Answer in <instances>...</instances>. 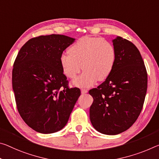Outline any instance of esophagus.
<instances>
[{"label": "esophagus", "instance_id": "34e87169", "mask_svg": "<svg viewBox=\"0 0 159 159\" xmlns=\"http://www.w3.org/2000/svg\"><path fill=\"white\" fill-rule=\"evenodd\" d=\"M88 92L87 89H81V93L84 94V93H86Z\"/></svg>", "mask_w": 159, "mask_h": 159}]
</instances>
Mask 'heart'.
<instances>
[{
    "mask_svg": "<svg viewBox=\"0 0 159 159\" xmlns=\"http://www.w3.org/2000/svg\"><path fill=\"white\" fill-rule=\"evenodd\" d=\"M117 53L111 42L100 37L80 38L69 49V54H62L59 62L66 77L74 79L81 70L80 76L74 81L79 87H90L97 80L103 81L112 71ZM82 67H81V66Z\"/></svg>",
    "mask_w": 159,
    "mask_h": 159,
    "instance_id": "heart-1",
    "label": "heart"
}]
</instances>
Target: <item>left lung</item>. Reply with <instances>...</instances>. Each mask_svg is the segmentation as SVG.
I'll list each match as a JSON object with an SVG mask.
<instances>
[{
    "mask_svg": "<svg viewBox=\"0 0 159 159\" xmlns=\"http://www.w3.org/2000/svg\"><path fill=\"white\" fill-rule=\"evenodd\" d=\"M117 57L111 74L97 89L89 90L93 102L90 120L102 134L115 135L136 122L144 102L147 72L137 47L120 37L113 40Z\"/></svg>",
    "mask_w": 159,
    "mask_h": 159,
    "instance_id": "1",
    "label": "left lung"
}]
</instances>
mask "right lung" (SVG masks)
<instances>
[{"label":"right lung","instance_id":"right-lung-1","mask_svg":"<svg viewBox=\"0 0 159 159\" xmlns=\"http://www.w3.org/2000/svg\"><path fill=\"white\" fill-rule=\"evenodd\" d=\"M75 39L61 34L29 39L15 60L12 89L20 115L37 132L61 130L69 119L80 95L79 88H69L62 71L60 56Z\"/></svg>","mask_w":159,"mask_h":159}]
</instances>
